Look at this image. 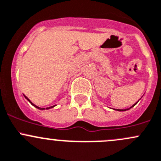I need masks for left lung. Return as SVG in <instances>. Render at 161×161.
Instances as JSON below:
<instances>
[{
	"instance_id": "1",
	"label": "left lung",
	"mask_w": 161,
	"mask_h": 161,
	"mask_svg": "<svg viewBox=\"0 0 161 161\" xmlns=\"http://www.w3.org/2000/svg\"><path fill=\"white\" fill-rule=\"evenodd\" d=\"M139 100H140V99H139ZM138 102H139V100H138ZM138 102H136V103H134V104H133L132 106L130 107V108H127V109H114V110H115V111H128V110L131 109V108H133V107H134L135 105H136V103H138Z\"/></svg>"
}]
</instances>
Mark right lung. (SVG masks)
Masks as SVG:
<instances>
[{"label": "right lung", "instance_id": "right-lung-1", "mask_svg": "<svg viewBox=\"0 0 161 161\" xmlns=\"http://www.w3.org/2000/svg\"><path fill=\"white\" fill-rule=\"evenodd\" d=\"M23 96H24V97H25V99H26V100H28V101H29V102H30V103H31V104H32V106H33V107H35V108H37V109H39V110H42V111H43V110H45V109H47V110H49V109H50V108H54V107H55V106H57V105H53V106H51V107H48V108H40V107L36 106V105H35V104H34V103H32V101H31V100H30V99H29V98H28V97H26V96H25V95H24V94H23Z\"/></svg>", "mask_w": 161, "mask_h": 161}]
</instances>
